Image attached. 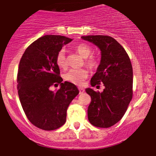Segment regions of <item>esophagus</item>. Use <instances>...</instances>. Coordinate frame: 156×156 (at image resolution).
<instances>
[{"instance_id":"1","label":"esophagus","mask_w":156,"mask_h":156,"mask_svg":"<svg viewBox=\"0 0 156 156\" xmlns=\"http://www.w3.org/2000/svg\"><path fill=\"white\" fill-rule=\"evenodd\" d=\"M78 90H79V93H80V94H83V93L84 92V88L79 87V88H78Z\"/></svg>"}]
</instances>
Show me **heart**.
I'll list each match as a JSON object with an SVG mask.
<instances>
[{"label":"heart","instance_id":"b5f03b06","mask_svg":"<svg viewBox=\"0 0 156 156\" xmlns=\"http://www.w3.org/2000/svg\"><path fill=\"white\" fill-rule=\"evenodd\" d=\"M75 50L82 57L85 58V64L88 67L95 68L98 66L99 59L95 56L91 55L93 49L89 44L85 43H80L75 47ZM56 62L59 68H66L67 61L66 57V51L64 49H61L57 53L56 56ZM87 76L88 72L85 69H72L64 74L63 78L69 82L76 85H81Z\"/></svg>","mask_w":156,"mask_h":156}]
</instances>
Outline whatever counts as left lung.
<instances>
[{
  "instance_id": "8db88e82",
  "label": "left lung",
  "mask_w": 156,
  "mask_h": 156,
  "mask_svg": "<svg viewBox=\"0 0 156 156\" xmlns=\"http://www.w3.org/2000/svg\"><path fill=\"white\" fill-rule=\"evenodd\" d=\"M101 50V60L90 80L92 87L102 84V93L87 88L91 97L87 116L90 123L107 128L119 122L126 112L133 97V69L123 47L107 35L82 36Z\"/></svg>"
}]
</instances>
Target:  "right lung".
I'll list each match as a JSON object with an SVG mask.
<instances>
[{
    "label": "right lung",
    "instance_id": "obj_1",
    "mask_svg": "<svg viewBox=\"0 0 156 156\" xmlns=\"http://www.w3.org/2000/svg\"><path fill=\"white\" fill-rule=\"evenodd\" d=\"M72 39L61 35H45L25 50L19 65L17 89L26 117L33 125L44 130L59 128L66 121L69 104L79 93L69 81L62 83L56 56ZM61 84L55 92L53 85Z\"/></svg>",
    "mask_w": 156,
    "mask_h": 156
}]
</instances>
